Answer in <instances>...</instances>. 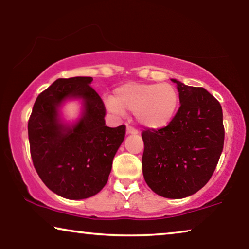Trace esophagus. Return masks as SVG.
Masks as SVG:
<instances>
[{"label": "esophagus", "mask_w": 249, "mask_h": 249, "mask_svg": "<svg viewBox=\"0 0 249 249\" xmlns=\"http://www.w3.org/2000/svg\"><path fill=\"white\" fill-rule=\"evenodd\" d=\"M126 133L127 134H138V130L135 127H133V126L127 124V127H126Z\"/></svg>", "instance_id": "1"}]
</instances>
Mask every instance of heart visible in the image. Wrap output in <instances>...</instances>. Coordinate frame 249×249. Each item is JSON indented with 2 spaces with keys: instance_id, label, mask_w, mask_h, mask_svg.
I'll return each mask as SVG.
<instances>
[{
  "instance_id": "b5f03b06",
  "label": "heart",
  "mask_w": 249,
  "mask_h": 249,
  "mask_svg": "<svg viewBox=\"0 0 249 249\" xmlns=\"http://www.w3.org/2000/svg\"><path fill=\"white\" fill-rule=\"evenodd\" d=\"M114 98L107 99L108 111L122 115L135 113L142 126L159 129L167 126L177 112L179 94L169 83H126L114 91Z\"/></svg>"
}]
</instances>
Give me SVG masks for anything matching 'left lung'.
Masks as SVG:
<instances>
[{"label": "left lung", "instance_id": "left-lung-1", "mask_svg": "<svg viewBox=\"0 0 249 249\" xmlns=\"http://www.w3.org/2000/svg\"><path fill=\"white\" fill-rule=\"evenodd\" d=\"M180 107L167 126L142 130V174L155 193L182 199L208 183L224 146L222 107L204 88L172 79Z\"/></svg>", "mask_w": 249, "mask_h": 249}]
</instances>
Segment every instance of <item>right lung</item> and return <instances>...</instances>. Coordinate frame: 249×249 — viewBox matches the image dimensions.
<instances>
[{
	"instance_id": "add662e5",
	"label": "right lung",
	"mask_w": 249,
	"mask_h": 249,
	"mask_svg": "<svg viewBox=\"0 0 249 249\" xmlns=\"http://www.w3.org/2000/svg\"><path fill=\"white\" fill-rule=\"evenodd\" d=\"M92 80H56L37 96L28 120L29 148L37 174L53 192L70 200L87 199L102 190L126 133L125 125H105L107 109L90 86ZM67 97L85 101L84 116L72 128L57 119L58 105Z\"/></svg>"
}]
</instances>
